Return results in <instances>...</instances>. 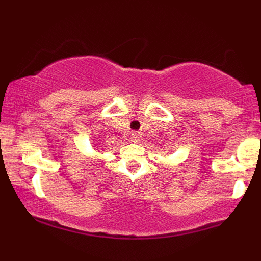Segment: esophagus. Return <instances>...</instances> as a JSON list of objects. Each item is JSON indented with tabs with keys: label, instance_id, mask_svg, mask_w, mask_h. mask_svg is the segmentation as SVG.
<instances>
[{
	"label": "esophagus",
	"instance_id": "esophagus-1",
	"mask_svg": "<svg viewBox=\"0 0 261 261\" xmlns=\"http://www.w3.org/2000/svg\"><path fill=\"white\" fill-rule=\"evenodd\" d=\"M141 133H139V131H133V133H131V141H133V142H139V141L141 140Z\"/></svg>",
	"mask_w": 261,
	"mask_h": 261
}]
</instances>
